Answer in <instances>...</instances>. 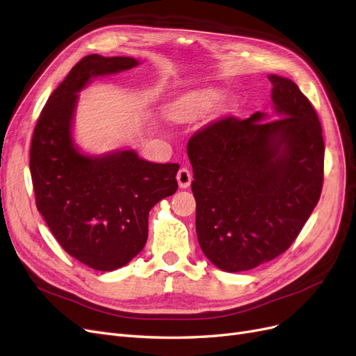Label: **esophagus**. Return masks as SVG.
Returning <instances> with one entry per match:
<instances>
[{
	"label": "esophagus",
	"instance_id": "34e87169",
	"mask_svg": "<svg viewBox=\"0 0 356 356\" xmlns=\"http://www.w3.org/2000/svg\"><path fill=\"white\" fill-rule=\"evenodd\" d=\"M191 181H192V175L191 171L185 167H181L177 171V183H179V188L180 189H186L191 186Z\"/></svg>",
	"mask_w": 356,
	"mask_h": 356
}]
</instances>
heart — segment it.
Instances as JSON below:
<instances>
[{"label":"heart","instance_id":"heart-1","mask_svg":"<svg viewBox=\"0 0 356 356\" xmlns=\"http://www.w3.org/2000/svg\"><path fill=\"white\" fill-rule=\"evenodd\" d=\"M222 97L223 91L214 87L189 90L168 103L165 115L173 122H191L213 109Z\"/></svg>","mask_w":356,"mask_h":356}]
</instances>
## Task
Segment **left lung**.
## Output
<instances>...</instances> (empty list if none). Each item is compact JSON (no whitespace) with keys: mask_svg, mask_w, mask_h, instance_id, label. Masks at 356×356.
I'll return each instance as SVG.
<instances>
[{"mask_svg":"<svg viewBox=\"0 0 356 356\" xmlns=\"http://www.w3.org/2000/svg\"><path fill=\"white\" fill-rule=\"evenodd\" d=\"M269 79L278 120L263 112L226 117L188 142L198 243L226 272L250 270L284 253L323 189L324 139L312 103L291 79Z\"/></svg>","mask_w":356,"mask_h":356,"instance_id":"left-lung-1","label":"left lung"}]
</instances>
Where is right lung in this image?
Here are the masks:
<instances>
[{
  "label": "right lung",
  "mask_w": 356,
  "mask_h": 356,
  "mask_svg": "<svg viewBox=\"0 0 356 356\" xmlns=\"http://www.w3.org/2000/svg\"><path fill=\"white\" fill-rule=\"evenodd\" d=\"M137 65L133 57H83L45 103L31 143L38 211L67 254L102 272L127 265L140 253L149 211L177 191L179 164L149 163L131 149L86 155L74 142L79 91L91 78Z\"/></svg>",
  "instance_id": "add662e5"
}]
</instances>
